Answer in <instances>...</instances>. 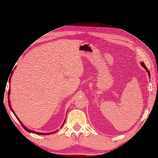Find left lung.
Wrapping results in <instances>:
<instances>
[{
	"instance_id": "obj_1",
	"label": "left lung",
	"mask_w": 158,
	"mask_h": 158,
	"mask_svg": "<svg viewBox=\"0 0 158 158\" xmlns=\"http://www.w3.org/2000/svg\"><path fill=\"white\" fill-rule=\"evenodd\" d=\"M141 65H142V67H143V68L147 71V73H148V75H149V78H150V77H151L150 71H149V70H148V69L147 68V67L145 66V65L144 64V63H143V62H141Z\"/></svg>"
}]
</instances>
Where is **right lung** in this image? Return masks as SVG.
Masks as SVG:
<instances>
[{"mask_svg": "<svg viewBox=\"0 0 158 158\" xmlns=\"http://www.w3.org/2000/svg\"><path fill=\"white\" fill-rule=\"evenodd\" d=\"M10 81H11V78H10V80H9V83H10ZM10 92H11V90H10V89H9V92H8V103H9V108H10V109H11V110L13 112V113L14 114V115H15V117H16V118L18 120V121H19L20 123V124H22V126H23V127L25 129V130L27 131H28L29 133H34V134H36V135H50V134H53V133H55V132H57L58 130H57V131H53V132H51V133H40V132H35V131H33V130H31V129H28L27 127H25V126H24L23 124V123L21 122V120H20V119H19V118H18L17 116H16V115L15 114V113L14 112V111H13V110L12 109V108H11V103H10V99H9V95H10ZM65 121H66V120H64V123L62 124V126L64 125V123H65ZM61 126V127H62Z\"/></svg>", "mask_w": 158, "mask_h": 158, "instance_id": "right-lung-1", "label": "right lung"}]
</instances>
